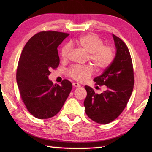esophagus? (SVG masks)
Segmentation results:
<instances>
[{
  "instance_id": "obj_1",
  "label": "esophagus",
  "mask_w": 152,
  "mask_h": 152,
  "mask_svg": "<svg viewBox=\"0 0 152 152\" xmlns=\"http://www.w3.org/2000/svg\"><path fill=\"white\" fill-rule=\"evenodd\" d=\"M72 86L74 87H75V88H80V85L78 83H76V82H74L72 83Z\"/></svg>"
}]
</instances>
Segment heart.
Segmentation results:
<instances>
[{"label": "heart", "mask_w": 152, "mask_h": 152, "mask_svg": "<svg viewBox=\"0 0 152 152\" xmlns=\"http://www.w3.org/2000/svg\"><path fill=\"white\" fill-rule=\"evenodd\" d=\"M71 43L76 44L89 53V59L95 66L96 70L101 71L108 68L114 59V49L111 46H104V42L95 34H88L80 37ZM69 45L64 46L61 51L63 60L67 59L70 53ZM93 72L91 65L75 66L69 70V74L78 82H83L88 80Z\"/></svg>", "instance_id": "b5f03b06"}]
</instances>
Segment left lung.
I'll return each mask as SVG.
<instances>
[{
    "label": "left lung",
    "instance_id": "obj_1",
    "mask_svg": "<svg viewBox=\"0 0 152 152\" xmlns=\"http://www.w3.org/2000/svg\"><path fill=\"white\" fill-rule=\"evenodd\" d=\"M115 47L114 60L101 75L93 81L96 85L106 86L107 89L101 94L86 86L84 101L86 113L98 124H107L114 121L124 110L130 99L134 86L133 63L129 51L119 37L112 34Z\"/></svg>",
    "mask_w": 152,
    "mask_h": 152
}]
</instances>
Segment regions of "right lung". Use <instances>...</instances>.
Here are the masks:
<instances>
[{"instance_id":"add662e5","label":"right lung","mask_w":152,"mask_h":152,"mask_svg":"<svg viewBox=\"0 0 152 152\" xmlns=\"http://www.w3.org/2000/svg\"><path fill=\"white\" fill-rule=\"evenodd\" d=\"M68 36L56 31L40 32L31 37L23 49L16 80L25 106L37 118L56 115L72 90L69 80L54 85L48 78L50 70L59 64L57 48Z\"/></svg>"}]
</instances>
